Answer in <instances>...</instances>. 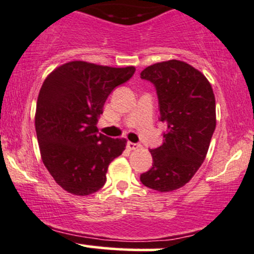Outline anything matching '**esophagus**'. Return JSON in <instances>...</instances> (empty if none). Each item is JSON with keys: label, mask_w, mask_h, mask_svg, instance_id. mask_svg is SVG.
<instances>
[{"label": "esophagus", "mask_w": 254, "mask_h": 254, "mask_svg": "<svg viewBox=\"0 0 254 254\" xmlns=\"http://www.w3.org/2000/svg\"><path fill=\"white\" fill-rule=\"evenodd\" d=\"M127 148L129 150H137V149L140 148V144L132 143V141H127Z\"/></svg>", "instance_id": "obj_1"}]
</instances>
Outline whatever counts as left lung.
Listing matches in <instances>:
<instances>
[{
    "mask_svg": "<svg viewBox=\"0 0 254 254\" xmlns=\"http://www.w3.org/2000/svg\"><path fill=\"white\" fill-rule=\"evenodd\" d=\"M154 84L160 121L167 125L163 143L150 149L152 167L140 182L160 192L184 187L202 165L215 129V99L211 83L181 61L157 63L140 73Z\"/></svg>",
    "mask_w": 254,
    "mask_h": 254,
    "instance_id": "1",
    "label": "left lung"
}]
</instances>
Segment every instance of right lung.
I'll return each mask as SVG.
<instances>
[{
  "label": "right lung",
  "instance_id": "obj_1",
  "mask_svg": "<svg viewBox=\"0 0 254 254\" xmlns=\"http://www.w3.org/2000/svg\"><path fill=\"white\" fill-rule=\"evenodd\" d=\"M134 72V66L70 62L43 82L35 116L41 157L67 192L86 196L102 189L109 165L126 148V139L100 134L97 124L111 92Z\"/></svg>",
  "mask_w": 254,
  "mask_h": 254
}]
</instances>
